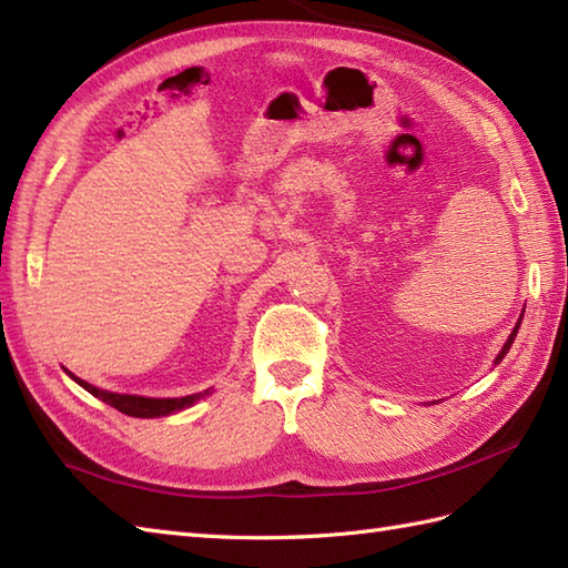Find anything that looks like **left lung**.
<instances>
[{"label":"left lung","mask_w":568,"mask_h":568,"mask_svg":"<svg viewBox=\"0 0 568 568\" xmlns=\"http://www.w3.org/2000/svg\"><path fill=\"white\" fill-rule=\"evenodd\" d=\"M520 322H523V317H520ZM520 322H517V324H515V329H513V334H510V339H508V342H505V346H503V352H500V354H498V358H496V364H500V361H503V356L510 352V346H513V342H515V336H517V329H520Z\"/></svg>","instance_id":"8db88e82"}]
</instances>
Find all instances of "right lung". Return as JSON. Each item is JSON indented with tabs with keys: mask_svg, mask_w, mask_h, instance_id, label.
Returning <instances> with one entry per match:
<instances>
[{
	"mask_svg": "<svg viewBox=\"0 0 568 568\" xmlns=\"http://www.w3.org/2000/svg\"><path fill=\"white\" fill-rule=\"evenodd\" d=\"M70 378H75L70 373ZM84 390L92 393L94 397H100L102 403L112 405L114 409H119V413H124L129 417H163V415H173V413H180V409L190 407L192 403H197L200 397L210 395V390L204 393H197V395H187V397H141V395H119V393H106V390H100L94 388V385L84 383L80 378H75Z\"/></svg>",
	"mask_w": 568,
	"mask_h": 568,
	"instance_id": "right-lung-1",
	"label": "right lung"
}]
</instances>
